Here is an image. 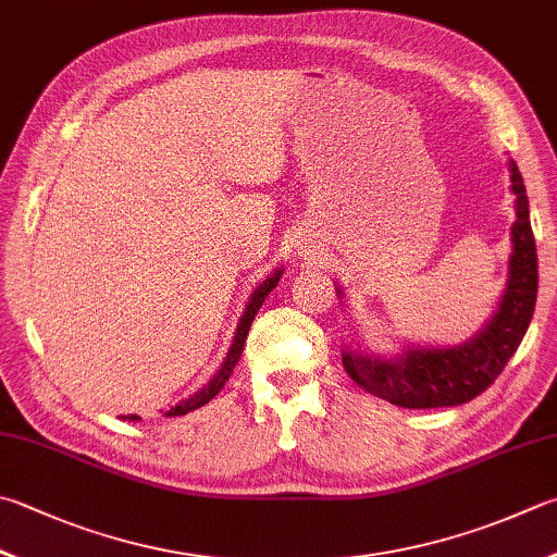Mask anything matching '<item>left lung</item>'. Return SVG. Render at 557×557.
<instances>
[{"label":"left lung","mask_w":557,"mask_h":557,"mask_svg":"<svg viewBox=\"0 0 557 557\" xmlns=\"http://www.w3.org/2000/svg\"><path fill=\"white\" fill-rule=\"evenodd\" d=\"M509 180L517 196V220L511 225L507 288L495 314L478 334L458 346H405L393 356L346 346L342 351L344 369L366 393L407 409L456 407L485 393L505 371L529 330L539 293V257L531 233L529 196L513 160H509ZM337 296H344L342 286H337Z\"/></svg>","instance_id":"obj_1"}]
</instances>
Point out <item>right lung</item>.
<instances>
[{
  "label": "right lung",
  "instance_id": "obj_1",
  "mask_svg": "<svg viewBox=\"0 0 557 557\" xmlns=\"http://www.w3.org/2000/svg\"><path fill=\"white\" fill-rule=\"evenodd\" d=\"M281 274H283V267H278V269L274 271V274H271L264 283H259L257 290L249 296V302H247V308H245V312H243V318H239V322H237L235 337H233V344H230L225 361L220 363V369L215 371V375L211 377V381H208V383L201 387V391H196L194 395H188L186 400L172 405L170 409H164V417H182V414L194 412V409L203 407L206 403H211L213 397H215L220 391H223V385L227 383L230 373L235 371L239 356H243V351H245V342H247V334H249L251 322H255V314L259 312L261 302L267 300L269 293L276 288V283L281 281ZM160 412H162V409H160ZM123 419H131V422H138L140 417H138V414H128V417H123Z\"/></svg>",
  "mask_w": 557,
  "mask_h": 557
}]
</instances>
